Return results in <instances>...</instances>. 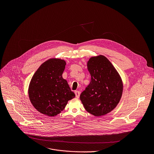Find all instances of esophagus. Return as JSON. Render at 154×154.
<instances>
[{
	"mask_svg": "<svg viewBox=\"0 0 154 154\" xmlns=\"http://www.w3.org/2000/svg\"><path fill=\"white\" fill-rule=\"evenodd\" d=\"M75 95H76V97L77 98H78L79 97V96H80V92L79 91H75Z\"/></svg>",
	"mask_w": 154,
	"mask_h": 154,
	"instance_id": "esophagus-1",
	"label": "esophagus"
}]
</instances>
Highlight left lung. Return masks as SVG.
<instances>
[{
  "mask_svg": "<svg viewBox=\"0 0 154 154\" xmlns=\"http://www.w3.org/2000/svg\"><path fill=\"white\" fill-rule=\"evenodd\" d=\"M90 84L80 99L85 109L95 116L111 112L119 104L123 92L122 79L109 59L103 55L92 57L87 63Z\"/></svg>",
  "mask_w": 154,
  "mask_h": 154,
  "instance_id": "1",
  "label": "left lung"
}]
</instances>
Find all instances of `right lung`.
Here are the masks:
<instances>
[{"mask_svg": "<svg viewBox=\"0 0 154 154\" xmlns=\"http://www.w3.org/2000/svg\"><path fill=\"white\" fill-rule=\"evenodd\" d=\"M66 62L50 59L44 62L33 75L28 88L31 103L36 110L50 117L64 110L69 100L75 97L62 77Z\"/></svg>", "mask_w": 154, "mask_h": 154, "instance_id": "1", "label": "right lung"}]
</instances>
